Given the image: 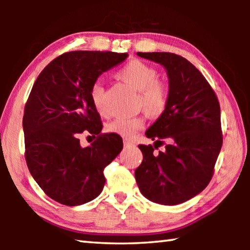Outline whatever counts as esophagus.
Here are the masks:
<instances>
[{
  "label": "esophagus",
  "instance_id": "1",
  "mask_svg": "<svg viewBox=\"0 0 250 250\" xmlns=\"http://www.w3.org/2000/svg\"><path fill=\"white\" fill-rule=\"evenodd\" d=\"M124 143H125V146H134V142L131 140V139H125Z\"/></svg>",
  "mask_w": 250,
  "mask_h": 250
}]
</instances>
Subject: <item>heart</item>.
<instances>
[{
    "instance_id": "obj_1",
    "label": "heart",
    "mask_w": 250,
    "mask_h": 250,
    "mask_svg": "<svg viewBox=\"0 0 250 250\" xmlns=\"http://www.w3.org/2000/svg\"><path fill=\"white\" fill-rule=\"evenodd\" d=\"M117 77L139 90L138 105L143 107L152 118H159L167 111L171 99L170 84L158 78V71L146 62L133 59L122 67ZM104 88L100 83L92 84L90 98L95 109L100 115H105L107 110L104 101ZM145 125V117H118L107 125L109 132L121 137H131Z\"/></svg>"
}]
</instances>
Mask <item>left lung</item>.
Masks as SVG:
<instances>
[{"label":"left lung","instance_id":"8db88e82","mask_svg":"<svg viewBox=\"0 0 250 250\" xmlns=\"http://www.w3.org/2000/svg\"><path fill=\"white\" fill-rule=\"evenodd\" d=\"M137 54L166 67L171 99L146 132L154 146H139L143 161L135 180L147 200L176 205L201 193L213 177L223 146L221 105L208 82L188 59L172 53ZM162 145L166 150L156 154Z\"/></svg>","mask_w":250,"mask_h":250}]
</instances>
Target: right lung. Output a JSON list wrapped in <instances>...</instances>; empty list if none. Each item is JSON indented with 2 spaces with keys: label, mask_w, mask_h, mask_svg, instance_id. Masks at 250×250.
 Masks as SVG:
<instances>
[{
  "label": "right lung",
  "mask_w": 250,
  "mask_h": 250,
  "mask_svg": "<svg viewBox=\"0 0 250 250\" xmlns=\"http://www.w3.org/2000/svg\"><path fill=\"white\" fill-rule=\"evenodd\" d=\"M126 53L75 50L53 59L34 83L25 104V160L46 195L62 205L90 202L103 191L104 167L120 153V135L103 133L90 98L97 78L124 62ZM96 139L82 148L79 135Z\"/></svg>",
  "instance_id": "obj_1"
}]
</instances>
